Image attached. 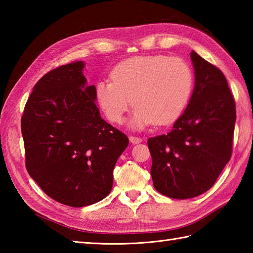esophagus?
Instances as JSON below:
<instances>
[{
  "label": "esophagus",
  "instance_id": "34e87169",
  "mask_svg": "<svg viewBox=\"0 0 253 253\" xmlns=\"http://www.w3.org/2000/svg\"><path fill=\"white\" fill-rule=\"evenodd\" d=\"M129 141L132 143V144H138L140 143L142 141L141 138H138V137H133V136H130L129 137Z\"/></svg>",
  "mask_w": 253,
  "mask_h": 253
}]
</instances>
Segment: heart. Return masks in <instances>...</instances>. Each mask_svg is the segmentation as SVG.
<instances>
[{
    "instance_id": "1",
    "label": "heart",
    "mask_w": 253,
    "mask_h": 253,
    "mask_svg": "<svg viewBox=\"0 0 253 253\" xmlns=\"http://www.w3.org/2000/svg\"><path fill=\"white\" fill-rule=\"evenodd\" d=\"M111 80L95 84L94 96L107 120L121 124L133 103L129 126L142 130L166 125L185 111L193 89V72L185 60L166 55L135 56L118 63Z\"/></svg>"
}]
</instances>
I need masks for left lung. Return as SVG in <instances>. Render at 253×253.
<instances>
[{"label":"left lung","mask_w":253,"mask_h":253,"mask_svg":"<svg viewBox=\"0 0 253 253\" xmlns=\"http://www.w3.org/2000/svg\"><path fill=\"white\" fill-rule=\"evenodd\" d=\"M195 88L168 135L150 138L153 186L174 199L208 191L232 155L235 100L223 73L192 51Z\"/></svg>","instance_id":"8db88e82"}]
</instances>
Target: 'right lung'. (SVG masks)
<instances>
[{"mask_svg":"<svg viewBox=\"0 0 253 253\" xmlns=\"http://www.w3.org/2000/svg\"><path fill=\"white\" fill-rule=\"evenodd\" d=\"M84 62L57 67L36 84L21 117L26 168L50 198L73 208L104 199L129 140L101 118Z\"/></svg>","mask_w":253,"mask_h":253,"instance_id":"1","label":"right lung"}]
</instances>
